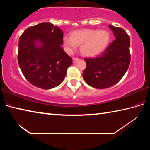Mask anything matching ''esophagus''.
I'll use <instances>...</instances> for the list:
<instances>
[{
  "label": "esophagus",
  "mask_w": 150,
  "mask_h": 150,
  "mask_svg": "<svg viewBox=\"0 0 150 150\" xmlns=\"http://www.w3.org/2000/svg\"><path fill=\"white\" fill-rule=\"evenodd\" d=\"M79 60V59L78 58H76V57H74V58H73V63H75L76 62H77V61Z\"/></svg>",
  "instance_id": "1"
}]
</instances>
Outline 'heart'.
<instances>
[{
    "label": "heart",
    "mask_w": 150,
    "mask_h": 150,
    "mask_svg": "<svg viewBox=\"0 0 150 150\" xmlns=\"http://www.w3.org/2000/svg\"><path fill=\"white\" fill-rule=\"evenodd\" d=\"M110 35L107 30L82 29L71 32V37L64 35L63 45L68 54H72L80 46L81 54L86 57H94L100 55L108 47Z\"/></svg>",
    "instance_id": "b5f03b06"
}]
</instances>
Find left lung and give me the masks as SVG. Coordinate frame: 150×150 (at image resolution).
Wrapping results in <instances>:
<instances>
[{"label":"left lung","instance_id":"obj_1","mask_svg":"<svg viewBox=\"0 0 150 150\" xmlns=\"http://www.w3.org/2000/svg\"><path fill=\"white\" fill-rule=\"evenodd\" d=\"M116 39L100 56L85 58L83 77L91 87L106 88L117 83L125 74L130 63V37L121 28L109 25Z\"/></svg>","mask_w":150,"mask_h":150}]
</instances>
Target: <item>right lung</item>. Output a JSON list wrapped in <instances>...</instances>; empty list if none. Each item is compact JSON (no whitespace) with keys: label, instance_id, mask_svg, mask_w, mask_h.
<instances>
[{"label":"right lung","instance_id":"right-lung-1","mask_svg":"<svg viewBox=\"0 0 150 150\" xmlns=\"http://www.w3.org/2000/svg\"><path fill=\"white\" fill-rule=\"evenodd\" d=\"M63 35L59 28L42 22L29 27L20 37L18 62L33 85L50 89L64 80L73 61L62 47Z\"/></svg>","mask_w":150,"mask_h":150}]
</instances>
